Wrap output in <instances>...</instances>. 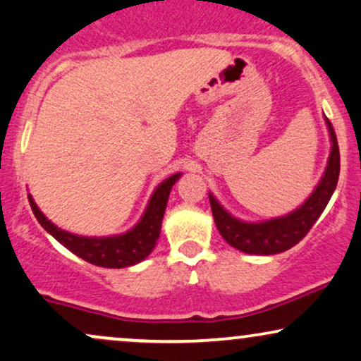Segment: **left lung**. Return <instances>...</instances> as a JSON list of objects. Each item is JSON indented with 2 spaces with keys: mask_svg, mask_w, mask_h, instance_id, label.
I'll return each instance as SVG.
<instances>
[{
  "mask_svg": "<svg viewBox=\"0 0 361 361\" xmlns=\"http://www.w3.org/2000/svg\"><path fill=\"white\" fill-rule=\"evenodd\" d=\"M326 120L331 140L326 169L310 197L295 211L268 221H243L229 214L214 195L209 192V202H211L217 231L229 246L247 252V255H278V252L288 251L289 247L296 246L313 228L318 217L323 214L326 204L330 202L336 189L338 177H340V149H338L336 133L333 130L330 120Z\"/></svg>",
  "mask_w": 361,
  "mask_h": 361,
  "instance_id": "1",
  "label": "left lung"
}]
</instances>
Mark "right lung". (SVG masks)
<instances>
[{
	"label": "right lung",
	"mask_w": 361,
	"mask_h": 361,
	"mask_svg": "<svg viewBox=\"0 0 361 361\" xmlns=\"http://www.w3.org/2000/svg\"><path fill=\"white\" fill-rule=\"evenodd\" d=\"M180 172L167 177L155 188L154 194L150 195L144 214L140 221L128 229L127 233L117 235H104V238H88V235H78L68 231L60 229L58 226L48 219L39 211L37 202L28 194V201L42 228L51 234L58 243L63 244L66 249L77 255L82 259L102 268H127L137 262L144 261L150 252L154 251L155 244L160 235V226H162L164 212H166L169 194L172 185L179 180Z\"/></svg>",
	"instance_id": "1"
}]
</instances>
